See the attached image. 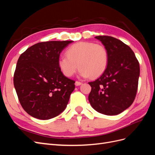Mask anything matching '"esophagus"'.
I'll use <instances>...</instances> for the list:
<instances>
[{"label": "esophagus", "instance_id": "esophagus-1", "mask_svg": "<svg viewBox=\"0 0 155 155\" xmlns=\"http://www.w3.org/2000/svg\"><path fill=\"white\" fill-rule=\"evenodd\" d=\"M75 85H76V86H79V85H82V83H81V82H80V81H76V83H75Z\"/></svg>", "mask_w": 155, "mask_h": 155}]
</instances>
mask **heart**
<instances>
[{"mask_svg": "<svg viewBox=\"0 0 155 155\" xmlns=\"http://www.w3.org/2000/svg\"><path fill=\"white\" fill-rule=\"evenodd\" d=\"M67 56H60L58 65L63 74L71 77L80 68L82 78L99 77L104 73L109 63V52L104 45L81 41L66 50Z\"/></svg>", "mask_w": 155, "mask_h": 155, "instance_id": "obj_1", "label": "heart"}]
</instances>
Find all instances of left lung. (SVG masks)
I'll return each instance as SVG.
<instances>
[{"instance_id":"1","label":"left lung","mask_w":155,"mask_h":155,"mask_svg":"<svg viewBox=\"0 0 155 155\" xmlns=\"http://www.w3.org/2000/svg\"><path fill=\"white\" fill-rule=\"evenodd\" d=\"M109 52V63L104 73L94 81L88 101L94 109L105 115H117L133 103L138 90L140 65L128 45L113 37L100 35Z\"/></svg>"}]
</instances>
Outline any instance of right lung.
I'll return each instance as SVG.
<instances>
[{
    "instance_id": "add662e5",
    "label": "right lung",
    "mask_w": 155,
    "mask_h": 155,
    "mask_svg": "<svg viewBox=\"0 0 155 155\" xmlns=\"http://www.w3.org/2000/svg\"><path fill=\"white\" fill-rule=\"evenodd\" d=\"M72 42H41L30 46L18 58L14 87L23 109L34 118L49 120L66 108L75 81L64 76L58 59Z\"/></svg>"
}]
</instances>
